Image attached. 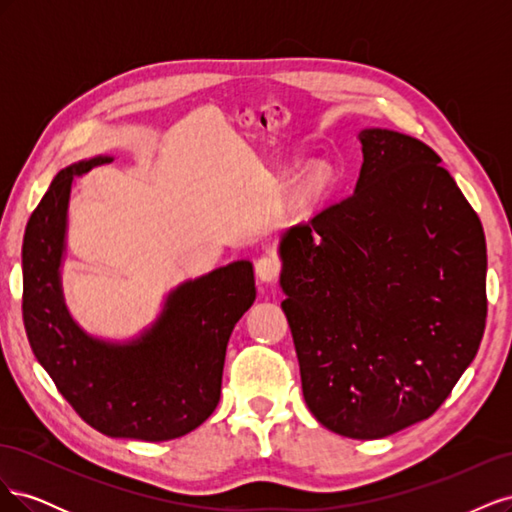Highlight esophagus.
Here are the masks:
<instances>
[{"instance_id":"esophagus-1","label":"esophagus","mask_w":512,"mask_h":512,"mask_svg":"<svg viewBox=\"0 0 512 512\" xmlns=\"http://www.w3.org/2000/svg\"><path fill=\"white\" fill-rule=\"evenodd\" d=\"M280 271H282V262L275 256H262L256 262V275L260 282H267V284L275 282L277 277H280Z\"/></svg>"}]
</instances>
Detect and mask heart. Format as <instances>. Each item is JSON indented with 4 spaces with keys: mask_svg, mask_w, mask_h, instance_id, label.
Returning a JSON list of instances; mask_svg holds the SVG:
<instances>
[{
    "mask_svg": "<svg viewBox=\"0 0 512 512\" xmlns=\"http://www.w3.org/2000/svg\"><path fill=\"white\" fill-rule=\"evenodd\" d=\"M324 185H327V175H324L322 170H318V173L309 175V179L305 181L303 194L305 196H316V194H320L324 190Z\"/></svg>",
    "mask_w": 512,
    "mask_h": 512,
    "instance_id": "1",
    "label": "heart"
}]
</instances>
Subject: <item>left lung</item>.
I'll list each match as a JSON object with an SVG mask.
<instances>
[{
  "label": "left lung",
  "instance_id": "1",
  "mask_svg": "<svg viewBox=\"0 0 512 512\" xmlns=\"http://www.w3.org/2000/svg\"><path fill=\"white\" fill-rule=\"evenodd\" d=\"M354 194L282 239V288L307 408L354 440L436 412L487 320L483 226L440 156L363 130Z\"/></svg>",
  "mask_w": 512,
  "mask_h": 512
}]
</instances>
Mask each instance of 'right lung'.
<instances>
[{
    "label": "right lung",
    "instance_id": "add662e5",
    "mask_svg": "<svg viewBox=\"0 0 512 512\" xmlns=\"http://www.w3.org/2000/svg\"><path fill=\"white\" fill-rule=\"evenodd\" d=\"M94 158L57 173L23 237V322L36 359L87 425L111 438L162 442L205 423L220 401L228 337L256 299L247 260L168 297L153 329L138 342L113 346L87 337L66 312L59 288L72 181Z\"/></svg>",
    "mask_w": 512,
    "mask_h": 512
}]
</instances>
